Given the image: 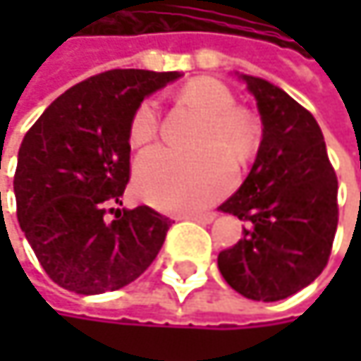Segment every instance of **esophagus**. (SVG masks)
<instances>
[{
  "label": "esophagus",
  "instance_id": "1",
  "mask_svg": "<svg viewBox=\"0 0 361 361\" xmlns=\"http://www.w3.org/2000/svg\"><path fill=\"white\" fill-rule=\"evenodd\" d=\"M180 217L181 219H194V221H200V224H211L215 219V213H183Z\"/></svg>",
  "mask_w": 361,
  "mask_h": 361
}]
</instances>
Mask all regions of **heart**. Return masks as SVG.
I'll return each mask as SVG.
<instances>
[{
  "instance_id": "b5f03b06",
  "label": "heart",
  "mask_w": 361,
  "mask_h": 361,
  "mask_svg": "<svg viewBox=\"0 0 361 361\" xmlns=\"http://www.w3.org/2000/svg\"><path fill=\"white\" fill-rule=\"evenodd\" d=\"M183 102L207 112L196 146L200 152L152 148L135 163V185L142 198L165 211H196L221 198L232 181L234 163L245 165L259 146V129L251 114L236 106L232 90L211 77L188 81L180 92ZM161 106L146 98L129 121V142L144 146L159 135Z\"/></svg>"
}]
</instances>
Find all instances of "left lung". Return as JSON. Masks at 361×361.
Returning <instances> with one entry per match:
<instances>
[{
	"instance_id": "left-lung-1",
	"label": "left lung",
	"mask_w": 361,
	"mask_h": 361,
	"mask_svg": "<svg viewBox=\"0 0 361 361\" xmlns=\"http://www.w3.org/2000/svg\"><path fill=\"white\" fill-rule=\"evenodd\" d=\"M257 100L263 140L249 178L219 207L247 221L219 252L226 282L252 301H280L326 267L338 224V181L314 114L265 79L243 75Z\"/></svg>"
}]
</instances>
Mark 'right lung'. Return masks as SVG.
I'll return each instance as SVG.
<instances>
[{
    "mask_svg": "<svg viewBox=\"0 0 361 361\" xmlns=\"http://www.w3.org/2000/svg\"><path fill=\"white\" fill-rule=\"evenodd\" d=\"M178 77L137 68L94 75L56 98L27 131L14 173L16 215L58 286L79 295L118 290L157 259L171 219L146 204H123L131 176L133 110Z\"/></svg>",
    "mask_w": 361,
    "mask_h": 361,
    "instance_id": "add662e5",
    "label": "right lung"
}]
</instances>
